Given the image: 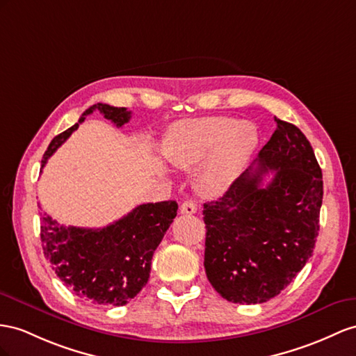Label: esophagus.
I'll return each instance as SVG.
<instances>
[{
  "mask_svg": "<svg viewBox=\"0 0 356 356\" xmlns=\"http://www.w3.org/2000/svg\"><path fill=\"white\" fill-rule=\"evenodd\" d=\"M197 212V204L193 200H186V202L181 203L180 206V213L181 215H194Z\"/></svg>",
  "mask_w": 356,
  "mask_h": 356,
  "instance_id": "esophagus-1",
  "label": "esophagus"
}]
</instances>
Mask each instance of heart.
Returning <instances> with one entry per match:
<instances>
[{
    "instance_id": "1",
    "label": "heart",
    "mask_w": 356,
    "mask_h": 356,
    "mask_svg": "<svg viewBox=\"0 0 356 356\" xmlns=\"http://www.w3.org/2000/svg\"><path fill=\"white\" fill-rule=\"evenodd\" d=\"M259 145V131L250 122L230 117H198L170 127L163 154L172 167L198 166L195 185L200 194H224L239 179Z\"/></svg>"
}]
</instances>
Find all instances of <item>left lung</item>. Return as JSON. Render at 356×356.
<instances>
[{
    "label": "left lung",
    "mask_w": 356,
    "mask_h": 356,
    "mask_svg": "<svg viewBox=\"0 0 356 356\" xmlns=\"http://www.w3.org/2000/svg\"><path fill=\"white\" fill-rule=\"evenodd\" d=\"M275 122L252 165L203 209L206 275L234 304H261L280 295L313 256L318 233L322 170L300 129ZM269 170L274 176L263 186Z\"/></svg>",
    "instance_id": "obj_1"
}]
</instances>
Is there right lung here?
<instances>
[{
	"label": "right lung",
	"mask_w": 356,
	"mask_h": 356,
	"mask_svg": "<svg viewBox=\"0 0 356 356\" xmlns=\"http://www.w3.org/2000/svg\"><path fill=\"white\" fill-rule=\"evenodd\" d=\"M96 109L117 127L131 118L126 108L106 104L90 106L76 124L51 141L42 168ZM177 209V203L171 200L140 204L104 229L65 227L44 213L40 220L43 254L57 277L76 296L96 305H124L147 284L153 252L176 218Z\"/></svg>",
	"instance_id": "1"
}]
</instances>
